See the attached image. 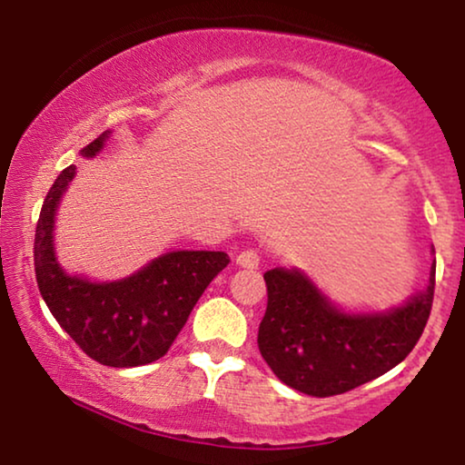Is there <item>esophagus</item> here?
<instances>
[{
    "label": "esophagus",
    "instance_id": "1",
    "mask_svg": "<svg viewBox=\"0 0 465 465\" xmlns=\"http://www.w3.org/2000/svg\"><path fill=\"white\" fill-rule=\"evenodd\" d=\"M237 264L243 266V269H258L260 253L256 250H243L237 256Z\"/></svg>",
    "mask_w": 465,
    "mask_h": 465
}]
</instances>
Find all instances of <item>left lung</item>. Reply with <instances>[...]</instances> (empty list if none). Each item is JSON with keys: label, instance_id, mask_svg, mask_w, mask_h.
<instances>
[{"label": "left lung", "instance_id": "1", "mask_svg": "<svg viewBox=\"0 0 465 465\" xmlns=\"http://www.w3.org/2000/svg\"><path fill=\"white\" fill-rule=\"evenodd\" d=\"M266 311L258 349L275 377L315 398L339 396L390 372L421 339L434 302L436 262L428 290L390 313L347 315L302 272H264Z\"/></svg>", "mask_w": 465, "mask_h": 465}]
</instances>
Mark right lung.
I'll use <instances>...</instances> for the list:
<instances>
[{
  "label": "right lung",
  "mask_w": 465,
  "mask_h": 465,
  "mask_svg": "<svg viewBox=\"0 0 465 465\" xmlns=\"http://www.w3.org/2000/svg\"><path fill=\"white\" fill-rule=\"evenodd\" d=\"M107 133L82 150L94 156ZM75 167L56 177L44 199L35 226V279L44 302L61 328L88 358L104 366L133 368L169 351L212 279L231 262L224 252H171L152 260L135 275L112 283L69 277L53 250L54 212Z\"/></svg>",
  "instance_id": "add662e5"
}]
</instances>
